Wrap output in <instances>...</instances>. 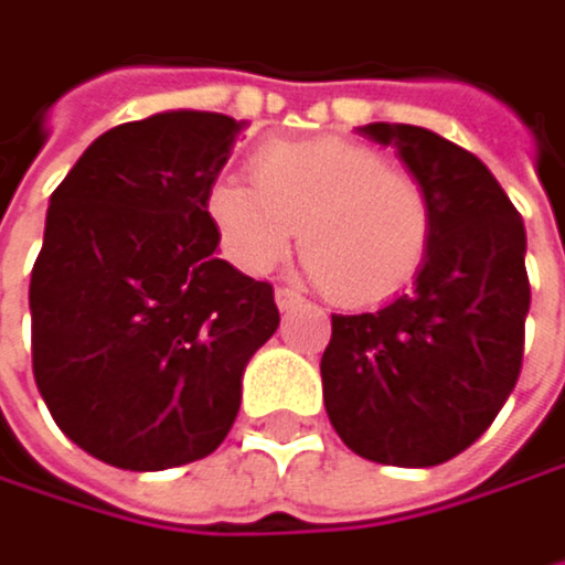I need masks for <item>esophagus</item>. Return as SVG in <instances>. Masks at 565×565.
Instances as JSON below:
<instances>
[{"label":"esophagus","instance_id":"1","mask_svg":"<svg viewBox=\"0 0 565 565\" xmlns=\"http://www.w3.org/2000/svg\"><path fill=\"white\" fill-rule=\"evenodd\" d=\"M302 302H306L302 292H296V289H289V286L276 289V306H279L282 312H289V309H296V306H302Z\"/></svg>","mask_w":565,"mask_h":565}]
</instances>
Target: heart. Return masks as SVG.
Segmentation results:
<instances>
[{"label":"heart","instance_id":"obj_1","mask_svg":"<svg viewBox=\"0 0 565 565\" xmlns=\"http://www.w3.org/2000/svg\"><path fill=\"white\" fill-rule=\"evenodd\" d=\"M253 186L220 177L206 216L223 256L249 273H273L302 226V256L329 296L379 306L402 296L434 243V206L405 167L349 138L269 141L249 157Z\"/></svg>","mask_w":565,"mask_h":565}]
</instances>
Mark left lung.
<instances>
[{"instance_id": "obj_1", "label": "left lung", "mask_w": 565, "mask_h": 565, "mask_svg": "<svg viewBox=\"0 0 565 565\" xmlns=\"http://www.w3.org/2000/svg\"><path fill=\"white\" fill-rule=\"evenodd\" d=\"M392 143L434 206V243L415 292L379 312L332 316L322 398L365 460L434 467L500 415L523 365L526 230L470 150L415 125H365Z\"/></svg>"}]
</instances>
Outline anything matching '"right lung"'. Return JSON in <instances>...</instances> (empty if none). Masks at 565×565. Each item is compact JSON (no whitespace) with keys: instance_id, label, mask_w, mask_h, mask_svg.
I'll return each mask as SVG.
<instances>
[{"instance_id":"add662e5","label":"right lung","mask_w":565,"mask_h":565,"mask_svg":"<svg viewBox=\"0 0 565 565\" xmlns=\"http://www.w3.org/2000/svg\"><path fill=\"white\" fill-rule=\"evenodd\" d=\"M243 121L163 111L92 143L55 186L32 269V372L55 424L121 470L213 454L243 369L276 332L273 286L216 256L206 190Z\"/></svg>"}]
</instances>
